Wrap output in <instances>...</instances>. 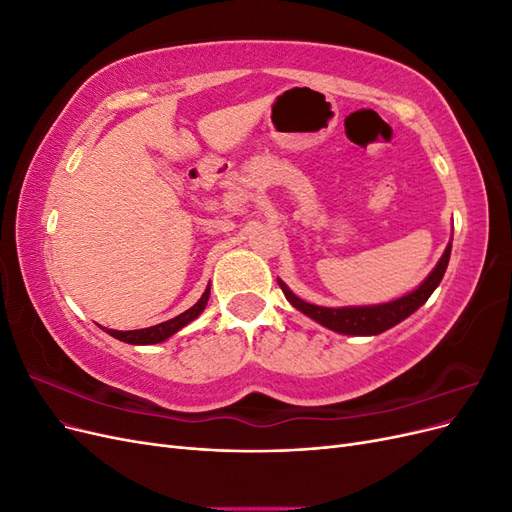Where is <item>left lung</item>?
<instances>
[{
    "mask_svg": "<svg viewBox=\"0 0 512 512\" xmlns=\"http://www.w3.org/2000/svg\"><path fill=\"white\" fill-rule=\"evenodd\" d=\"M451 247H453L451 243L446 245V250L436 269L427 275V280L421 286L408 292L406 297L389 301V303H380V305L320 307L299 299L282 280H277V284H280L284 297L292 307H297L301 314L316 320L318 324H322V327H327L335 333H344V335H378L386 329L395 327V324H399L401 320H406L431 297V292L440 286L444 271L448 267V260H451Z\"/></svg>",
    "mask_w": 512,
    "mask_h": 512,
    "instance_id": "8db88e82",
    "label": "left lung"
}]
</instances>
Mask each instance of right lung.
<instances>
[{
  "label": "right lung",
  "mask_w": 512,
  "mask_h": 512,
  "mask_svg": "<svg viewBox=\"0 0 512 512\" xmlns=\"http://www.w3.org/2000/svg\"><path fill=\"white\" fill-rule=\"evenodd\" d=\"M209 292L211 286H207V290L203 292V297H200L190 309H185L183 314L170 318L166 322L156 324V327H149V329H136V331H115V329H104L108 335H113L119 342H126V344H134V346H149V344H160L164 339H168L170 335H175L179 329H183L185 324H190L194 318H198L203 314V309L209 301Z\"/></svg>",
  "instance_id": "1"
}]
</instances>
